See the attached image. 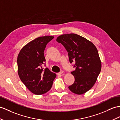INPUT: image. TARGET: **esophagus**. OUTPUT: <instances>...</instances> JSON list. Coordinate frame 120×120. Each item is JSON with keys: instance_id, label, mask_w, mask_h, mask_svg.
Wrapping results in <instances>:
<instances>
[{"instance_id": "34e87169", "label": "esophagus", "mask_w": 120, "mask_h": 120, "mask_svg": "<svg viewBox=\"0 0 120 120\" xmlns=\"http://www.w3.org/2000/svg\"><path fill=\"white\" fill-rule=\"evenodd\" d=\"M64 73V71H60L59 73H57V75H62L63 73Z\"/></svg>"}]
</instances>
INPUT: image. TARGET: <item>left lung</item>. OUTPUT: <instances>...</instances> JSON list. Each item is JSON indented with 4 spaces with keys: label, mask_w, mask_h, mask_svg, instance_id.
<instances>
[{
    "label": "left lung",
    "mask_w": 120,
    "mask_h": 120,
    "mask_svg": "<svg viewBox=\"0 0 120 120\" xmlns=\"http://www.w3.org/2000/svg\"><path fill=\"white\" fill-rule=\"evenodd\" d=\"M56 41L65 47L70 63H75V70L71 72L75 81L69 90L77 95L84 94L94 86L101 70L97 48L92 42L75 34L60 35Z\"/></svg>",
    "instance_id": "8db88e82"
}]
</instances>
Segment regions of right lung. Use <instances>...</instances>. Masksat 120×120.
I'll use <instances>...</instances> for the list:
<instances>
[{
  "mask_svg": "<svg viewBox=\"0 0 120 120\" xmlns=\"http://www.w3.org/2000/svg\"><path fill=\"white\" fill-rule=\"evenodd\" d=\"M53 36L40 37L27 43L17 57L18 73L26 87L35 95H42L51 88L56 75L48 68H43L45 58L44 51Z\"/></svg>",
  "mask_w": 120,
  "mask_h": 120,
  "instance_id": "add662e5",
  "label": "right lung"
}]
</instances>
